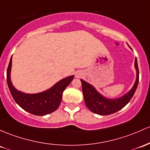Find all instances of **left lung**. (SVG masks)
Masks as SVG:
<instances>
[{"instance_id": "1", "label": "left lung", "mask_w": 150, "mask_h": 150, "mask_svg": "<svg viewBox=\"0 0 150 150\" xmlns=\"http://www.w3.org/2000/svg\"><path fill=\"white\" fill-rule=\"evenodd\" d=\"M134 67L137 71V78L132 88L125 95L117 99L105 98L98 93L93 85L84 81L83 80H80L84 100L87 108L93 112L100 115L113 114L124 108L133 97L139 83V69L137 58L134 61Z\"/></svg>"}]
</instances>
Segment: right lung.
Wrapping results in <instances>:
<instances>
[{"mask_svg": "<svg viewBox=\"0 0 150 150\" xmlns=\"http://www.w3.org/2000/svg\"><path fill=\"white\" fill-rule=\"evenodd\" d=\"M11 66L12 57L7 69V83L13 98L21 108L38 116L50 114L58 108L61 103L62 93L74 78V75H71L62 79L52 88L42 93L27 94L18 91L13 85L11 80Z\"/></svg>", "mask_w": 150, "mask_h": 150, "instance_id": "obj_1", "label": "right lung"}]
</instances>
